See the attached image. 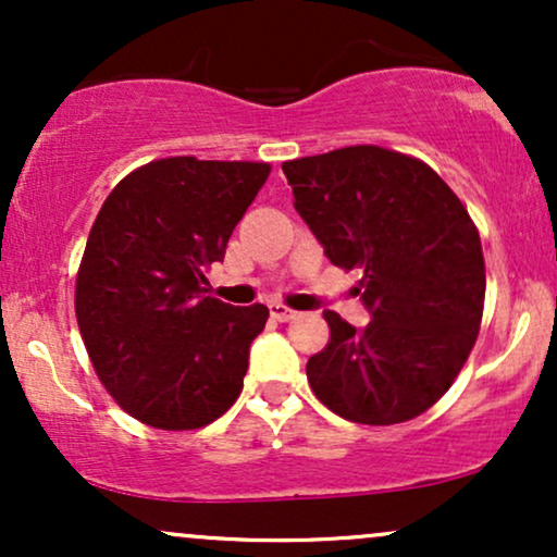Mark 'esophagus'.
Returning a JSON list of instances; mask_svg holds the SVG:
<instances>
[{"label":"esophagus","instance_id":"1","mask_svg":"<svg viewBox=\"0 0 557 557\" xmlns=\"http://www.w3.org/2000/svg\"><path fill=\"white\" fill-rule=\"evenodd\" d=\"M270 314H272V319H277V322H290V319L298 317V311L287 309V306H283V304H272Z\"/></svg>","mask_w":557,"mask_h":557}]
</instances>
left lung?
Instances as JSON below:
<instances>
[{
    "mask_svg": "<svg viewBox=\"0 0 557 557\" xmlns=\"http://www.w3.org/2000/svg\"><path fill=\"white\" fill-rule=\"evenodd\" d=\"M293 207L335 267L363 272L372 322L324 311L330 343L306 363L314 395L356 424H400L453 385L479 335L484 259L458 196L419 159L345 146L283 164Z\"/></svg>",
    "mask_w": 557,
    "mask_h": 557,
    "instance_id": "8db88e82",
    "label": "left lung"
}]
</instances>
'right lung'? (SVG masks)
Wrapping results in <instances>:
<instances>
[{"mask_svg": "<svg viewBox=\"0 0 557 557\" xmlns=\"http://www.w3.org/2000/svg\"><path fill=\"white\" fill-rule=\"evenodd\" d=\"M264 162L170 157L114 185L75 285V317L110 395L157 430H198L238 400L264 304L207 296Z\"/></svg>", "mask_w": 557, "mask_h": 557, "instance_id": "1", "label": "right lung"}]
</instances>
